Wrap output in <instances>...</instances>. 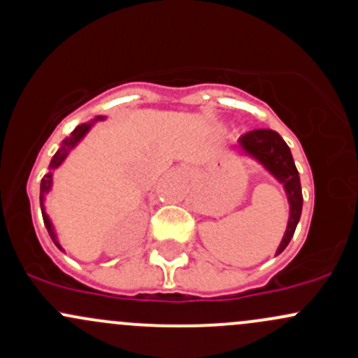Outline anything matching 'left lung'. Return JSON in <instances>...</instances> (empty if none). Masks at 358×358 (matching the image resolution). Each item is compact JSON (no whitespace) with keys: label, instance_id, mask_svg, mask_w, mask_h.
Here are the masks:
<instances>
[{"label":"left lung","instance_id":"obj_1","mask_svg":"<svg viewBox=\"0 0 358 358\" xmlns=\"http://www.w3.org/2000/svg\"><path fill=\"white\" fill-rule=\"evenodd\" d=\"M238 149L243 154H247L248 157L261 163L278 182L283 183L285 192H287L289 217L287 231H285L283 240H281L280 247L276 250V255H280L287 248L293 233H295L303 204L300 176L299 171H296L295 163H293L292 150H289L287 142L281 138V135L278 131L269 129L247 131L245 135H242L238 138Z\"/></svg>","mask_w":358,"mask_h":358}]
</instances>
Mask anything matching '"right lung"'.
I'll return each instance as SVG.
<instances>
[{
	"mask_svg": "<svg viewBox=\"0 0 358 358\" xmlns=\"http://www.w3.org/2000/svg\"><path fill=\"white\" fill-rule=\"evenodd\" d=\"M99 120H104V116H97V118H94L92 122L89 123H82V125H78L77 129L71 131L70 137H66L65 141L62 142V145H59V149L56 150V154L52 156L51 163H50V173H46L44 175V178L41 180V210H43V220H44V224H46V229L48 233H50L51 240L55 242V245L59 248V250H63V247L59 245L58 242V236H56L55 233V228H52V223L50 220V216L46 214V210H44V197L48 195V192L51 190V185H52V171H55L56 168H59L63 164V161L66 159V156H69V152L71 149L75 148V145L78 144V142L82 141V138L85 137V134L90 130V127L94 125L96 122H99Z\"/></svg>",
	"mask_w": 358,
	"mask_h": 358,
	"instance_id": "add662e5",
	"label": "right lung"
}]
</instances>
